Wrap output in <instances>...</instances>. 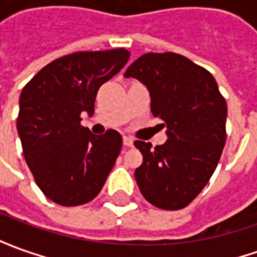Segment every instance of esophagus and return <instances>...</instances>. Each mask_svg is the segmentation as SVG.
Instances as JSON below:
<instances>
[{"instance_id": "esophagus-1", "label": "esophagus", "mask_w": 257, "mask_h": 257, "mask_svg": "<svg viewBox=\"0 0 257 257\" xmlns=\"http://www.w3.org/2000/svg\"><path fill=\"white\" fill-rule=\"evenodd\" d=\"M123 144H124L125 147H133L134 146V140H133L132 137H128V136H124V137H123Z\"/></svg>"}]
</instances>
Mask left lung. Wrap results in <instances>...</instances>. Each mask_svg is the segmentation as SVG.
<instances>
[{
	"label": "left lung",
	"mask_w": 257,
	"mask_h": 257,
	"mask_svg": "<svg viewBox=\"0 0 257 257\" xmlns=\"http://www.w3.org/2000/svg\"><path fill=\"white\" fill-rule=\"evenodd\" d=\"M146 85L165 144L136 141L141 194L162 210L186 207L208 183L225 146L226 103L210 72L176 53H148L124 72Z\"/></svg>",
	"instance_id": "1"
}]
</instances>
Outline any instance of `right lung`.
<instances>
[{"instance_id":"add662e5","label":"right lung","mask_w":257,"mask_h":257,"mask_svg":"<svg viewBox=\"0 0 257 257\" xmlns=\"http://www.w3.org/2000/svg\"><path fill=\"white\" fill-rule=\"evenodd\" d=\"M128 57L125 49L72 53L43 67L22 89L17 128L25 161L44 196L60 206L95 199L120 154V133L95 136L81 116L93 114L100 85Z\"/></svg>"}]
</instances>
